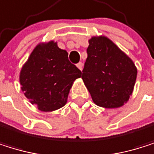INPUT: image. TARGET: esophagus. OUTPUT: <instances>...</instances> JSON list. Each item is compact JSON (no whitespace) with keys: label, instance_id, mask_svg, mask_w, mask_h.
<instances>
[{"label":"esophagus","instance_id":"34e87169","mask_svg":"<svg viewBox=\"0 0 154 154\" xmlns=\"http://www.w3.org/2000/svg\"><path fill=\"white\" fill-rule=\"evenodd\" d=\"M76 66H78V68H79V70L82 71V69H83V63H82V62H79L78 65H76Z\"/></svg>","mask_w":154,"mask_h":154}]
</instances>
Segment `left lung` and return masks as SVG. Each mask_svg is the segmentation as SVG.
Returning <instances> with one entry per match:
<instances>
[{"instance_id": "left-lung-1", "label": "left lung", "mask_w": 154, "mask_h": 154, "mask_svg": "<svg viewBox=\"0 0 154 154\" xmlns=\"http://www.w3.org/2000/svg\"><path fill=\"white\" fill-rule=\"evenodd\" d=\"M88 44L82 79L93 102L107 109L123 106L132 94L137 67L106 36H93Z\"/></svg>"}]
</instances>
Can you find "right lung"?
Here are the masks:
<instances>
[{
  "label": "right lung",
  "mask_w": 154,
  "mask_h": 154,
  "mask_svg": "<svg viewBox=\"0 0 154 154\" xmlns=\"http://www.w3.org/2000/svg\"><path fill=\"white\" fill-rule=\"evenodd\" d=\"M81 71L68 60V54L57 43L38 44L20 72L21 89L38 109L57 110L66 104L74 81Z\"/></svg>",
  "instance_id": "right-lung-1"
}]
</instances>
